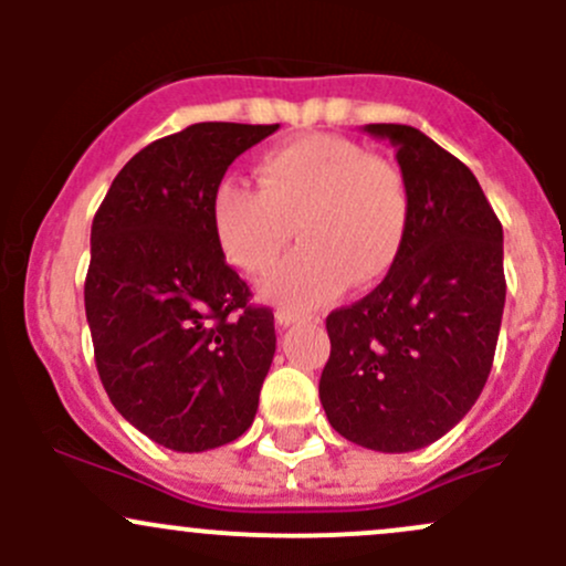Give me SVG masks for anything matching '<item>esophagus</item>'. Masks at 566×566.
Wrapping results in <instances>:
<instances>
[{"label":"esophagus","mask_w":566,"mask_h":566,"mask_svg":"<svg viewBox=\"0 0 566 566\" xmlns=\"http://www.w3.org/2000/svg\"><path fill=\"white\" fill-rule=\"evenodd\" d=\"M301 319H306V315H301V312H293V310H276V323L282 325V328H290V325L301 323Z\"/></svg>","instance_id":"1"}]
</instances>
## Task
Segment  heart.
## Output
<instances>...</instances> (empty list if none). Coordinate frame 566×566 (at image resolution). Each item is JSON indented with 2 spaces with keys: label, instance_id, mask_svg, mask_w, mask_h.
I'll return each mask as SVG.
<instances>
[{
  "label": "heart",
  "instance_id": "obj_1",
  "mask_svg": "<svg viewBox=\"0 0 566 566\" xmlns=\"http://www.w3.org/2000/svg\"><path fill=\"white\" fill-rule=\"evenodd\" d=\"M260 188L224 180L213 193V230L227 260L265 273L260 293L287 310H315L350 284H373L397 262L410 219L402 169L358 142L310 134L256 161Z\"/></svg>",
  "mask_w": 566,
  "mask_h": 566
}]
</instances>
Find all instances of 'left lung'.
Masks as SVG:
<instances>
[{"instance_id":"left-lung-1","label":"left lung","mask_w":566,"mask_h":566,"mask_svg":"<svg viewBox=\"0 0 566 566\" xmlns=\"http://www.w3.org/2000/svg\"><path fill=\"white\" fill-rule=\"evenodd\" d=\"M391 142L410 199L384 282L325 317L319 402L331 427L375 452L447 436L488 384L504 315V230L465 164L419 128L364 125Z\"/></svg>"}]
</instances>
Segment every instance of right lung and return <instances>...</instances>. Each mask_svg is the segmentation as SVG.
<instances>
[{"instance_id": "add662e5", "label": "right lung", "mask_w": 566, "mask_h": 566, "mask_svg": "<svg viewBox=\"0 0 566 566\" xmlns=\"http://www.w3.org/2000/svg\"><path fill=\"white\" fill-rule=\"evenodd\" d=\"M279 125L197 123L136 153L93 219L84 310L101 384L172 452L224 447L254 421L276 353L273 312L224 260L213 193Z\"/></svg>"}]
</instances>
